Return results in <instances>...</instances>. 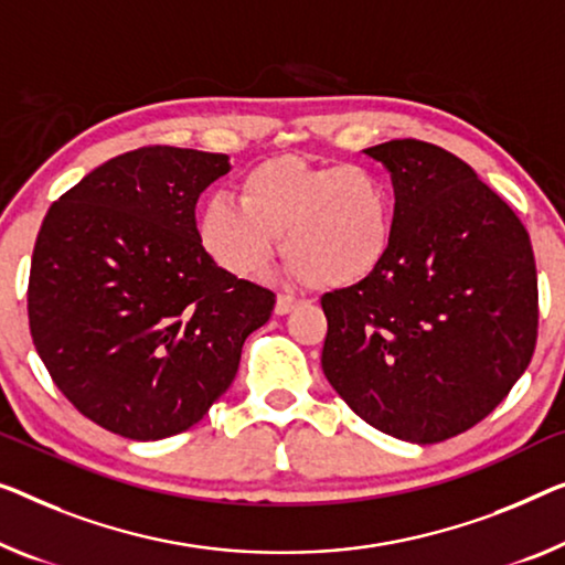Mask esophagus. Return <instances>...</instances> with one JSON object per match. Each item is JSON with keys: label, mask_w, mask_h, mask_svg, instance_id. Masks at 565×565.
<instances>
[{"label": "esophagus", "mask_w": 565, "mask_h": 565, "mask_svg": "<svg viewBox=\"0 0 565 565\" xmlns=\"http://www.w3.org/2000/svg\"><path fill=\"white\" fill-rule=\"evenodd\" d=\"M297 307H299V299L297 297H289V294H279V297H276L274 311L279 317H284V315H289V311H294Z\"/></svg>", "instance_id": "obj_1"}]
</instances>
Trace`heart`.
Wrapping results in <instances>:
<instances>
[{"mask_svg":"<svg viewBox=\"0 0 565 565\" xmlns=\"http://www.w3.org/2000/svg\"><path fill=\"white\" fill-rule=\"evenodd\" d=\"M284 235L294 274L319 289H348L391 256L395 202L381 174L355 164L264 159L238 182V202L213 198L198 215L205 254L235 276L271 264Z\"/></svg>","mask_w":565,"mask_h":565,"instance_id":"obj_1","label":"heart"}]
</instances>
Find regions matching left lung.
Returning a JSON list of instances; mask_svg holds the SVG:
<instances>
[{"label":"left lung","instance_id":"left-lung-1","mask_svg":"<svg viewBox=\"0 0 565 565\" xmlns=\"http://www.w3.org/2000/svg\"><path fill=\"white\" fill-rule=\"evenodd\" d=\"M395 190L391 256L322 297V370L377 431L411 444L479 424L525 373L537 340L530 235L467 162L418 139L365 149Z\"/></svg>","mask_w":565,"mask_h":565}]
</instances>
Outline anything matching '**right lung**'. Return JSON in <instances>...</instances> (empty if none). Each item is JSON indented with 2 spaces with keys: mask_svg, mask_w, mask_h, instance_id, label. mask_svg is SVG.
I'll list each match as a JSON object with an SVG mask.
<instances>
[{
  "mask_svg": "<svg viewBox=\"0 0 565 565\" xmlns=\"http://www.w3.org/2000/svg\"><path fill=\"white\" fill-rule=\"evenodd\" d=\"M225 154L141 147L53 202L32 250L30 334L53 383L134 441L188 431L231 388L276 297L198 241L200 192Z\"/></svg>",
  "mask_w": 565,
  "mask_h": 565,
  "instance_id": "add662e5",
  "label": "right lung"
}]
</instances>
